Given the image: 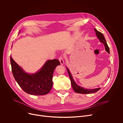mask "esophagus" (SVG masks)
<instances>
[{
  "label": "esophagus",
  "instance_id": "34e87169",
  "mask_svg": "<svg viewBox=\"0 0 123 123\" xmlns=\"http://www.w3.org/2000/svg\"><path fill=\"white\" fill-rule=\"evenodd\" d=\"M60 62V64L61 65H63L64 64V58L63 56H60L58 58Z\"/></svg>",
  "mask_w": 123,
  "mask_h": 123
}]
</instances>
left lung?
Listing matches in <instances>:
<instances>
[{
  "label": "left lung",
  "instance_id": "1",
  "mask_svg": "<svg viewBox=\"0 0 123 123\" xmlns=\"http://www.w3.org/2000/svg\"><path fill=\"white\" fill-rule=\"evenodd\" d=\"M94 29L95 31L96 36L97 37V38L99 39L100 42L102 43L104 45L105 47V49H106V50L108 52L109 54H110L109 47L107 43L106 40V39H105V37L103 36V34L100 31H98L96 29ZM67 71L68 72L70 79H71L73 89L74 90V91L75 92H76V93H82V94L93 93H95V92H97L101 89V88H96V89H85V88H84V87H82L77 85L76 84V83L75 82V81H74L71 73H70L69 69L67 68Z\"/></svg>",
  "mask_w": 123,
  "mask_h": 123
}]
</instances>
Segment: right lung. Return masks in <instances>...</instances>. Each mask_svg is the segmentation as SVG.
<instances>
[{"instance_id":"1","label":"right lung","mask_w":123,"mask_h":123,"mask_svg":"<svg viewBox=\"0 0 123 123\" xmlns=\"http://www.w3.org/2000/svg\"><path fill=\"white\" fill-rule=\"evenodd\" d=\"M10 60L13 77L25 92L31 95H42L50 91L54 71L56 66L60 64L58 60L47 61L39 71L33 74H28L24 72L11 56Z\"/></svg>"}]
</instances>
